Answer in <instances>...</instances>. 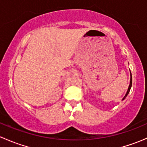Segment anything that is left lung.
I'll return each instance as SVG.
<instances>
[{
	"label": "left lung",
	"instance_id": "8db88e82",
	"mask_svg": "<svg viewBox=\"0 0 147 147\" xmlns=\"http://www.w3.org/2000/svg\"><path fill=\"white\" fill-rule=\"evenodd\" d=\"M131 84H132V78H131V79H130L129 86V88H128V90H127V94H126V95L124 96V98H123V100H124V99L126 98V97H127V96L128 95L129 92V91H130V89H131Z\"/></svg>",
	"mask_w": 147,
	"mask_h": 147
}]
</instances>
